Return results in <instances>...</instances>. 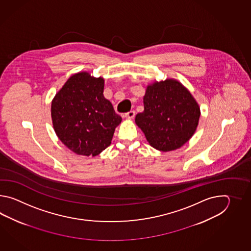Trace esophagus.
I'll return each mask as SVG.
<instances>
[{
  "instance_id": "obj_1",
  "label": "esophagus",
  "mask_w": 251,
  "mask_h": 251,
  "mask_svg": "<svg viewBox=\"0 0 251 251\" xmlns=\"http://www.w3.org/2000/svg\"><path fill=\"white\" fill-rule=\"evenodd\" d=\"M134 116H135V112L133 110H131V111L125 114V117L126 118H133Z\"/></svg>"
}]
</instances>
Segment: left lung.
I'll list each match as a JSON object with an SVG mask.
<instances>
[{
  "label": "left lung",
  "mask_w": 251,
  "mask_h": 251,
  "mask_svg": "<svg viewBox=\"0 0 251 251\" xmlns=\"http://www.w3.org/2000/svg\"><path fill=\"white\" fill-rule=\"evenodd\" d=\"M144 104V111L136 115L135 123L153 148L170 151L192 137L200 108L178 81L167 80L148 86Z\"/></svg>",
  "instance_id": "obj_1"
}]
</instances>
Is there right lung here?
Segmentation results:
<instances>
[{"label":"right lung","mask_w":251,"mask_h":251,"mask_svg":"<svg viewBox=\"0 0 251 251\" xmlns=\"http://www.w3.org/2000/svg\"><path fill=\"white\" fill-rule=\"evenodd\" d=\"M104 80L88 73L70 77L52 102L54 131L75 153L96 156L107 148L122 118L104 98Z\"/></svg>","instance_id":"add662e5"}]
</instances>
